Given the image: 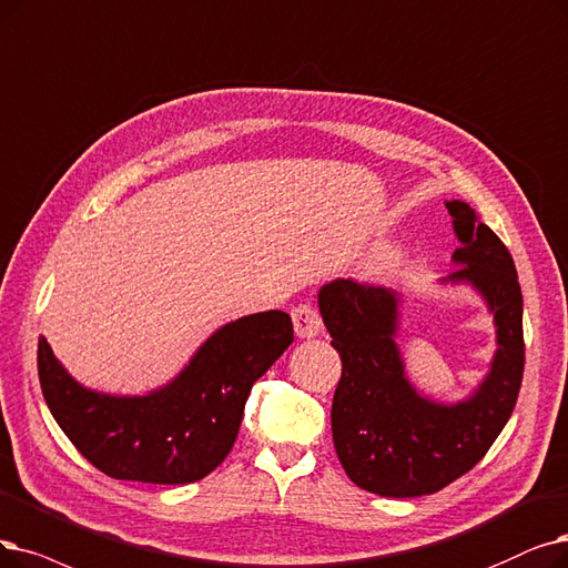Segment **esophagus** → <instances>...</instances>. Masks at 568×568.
I'll return each instance as SVG.
<instances>
[{
  "label": "esophagus",
  "mask_w": 568,
  "mask_h": 568,
  "mask_svg": "<svg viewBox=\"0 0 568 568\" xmlns=\"http://www.w3.org/2000/svg\"><path fill=\"white\" fill-rule=\"evenodd\" d=\"M292 323H294V332H297L300 338H311L323 332V315L311 304H297L292 308Z\"/></svg>",
  "instance_id": "esophagus-1"
}]
</instances>
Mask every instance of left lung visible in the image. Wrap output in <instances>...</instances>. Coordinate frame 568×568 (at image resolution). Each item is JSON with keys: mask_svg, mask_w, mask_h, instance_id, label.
I'll return each instance as SVG.
<instances>
[{"mask_svg": "<svg viewBox=\"0 0 568 568\" xmlns=\"http://www.w3.org/2000/svg\"><path fill=\"white\" fill-rule=\"evenodd\" d=\"M466 264L448 281L474 283L495 313L499 351L468 402L440 406L404 378L394 343L397 297L383 285L334 281L320 290V313L341 355L332 436L348 478L381 497H423L450 485L485 457L506 427L525 374L523 292L504 241L464 202H448Z\"/></svg>", "mask_w": 568, "mask_h": 568, "instance_id": "8db88e82", "label": "left lung"}]
</instances>
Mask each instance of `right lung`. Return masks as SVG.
Segmentation results:
<instances>
[{"label": "right lung", "mask_w": 568, "mask_h": 568, "mask_svg": "<svg viewBox=\"0 0 568 568\" xmlns=\"http://www.w3.org/2000/svg\"><path fill=\"white\" fill-rule=\"evenodd\" d=\"M294 341L292 320L266 311L217 329L185 372L148 397L81 387L39 338L43 399L77 450L118 480L185 485L230 455L253 383Z\"/></svg>", "instance_id": "add662e5"}]
</instances>
